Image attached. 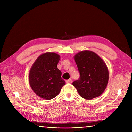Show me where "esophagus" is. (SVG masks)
Masks as SVG:
<instances>
[{
	"label": "esophagus",
	"mask_w": 132,
	"mask_h": 132,
	"mask_svg": "<svg viewBox=\"0 0 132 132\" xmlns=\"http://www.w3.org/2000/svg\"><path fill=\"white\" fill-rule=\"evenodd\" d=\"M66 82L67 83H72V80H71V79H69L68 80H67L66 81Z\"/></svg>",
	"instance_id": "34e87169"
}]
</instances>
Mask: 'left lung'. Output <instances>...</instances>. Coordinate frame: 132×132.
Returning a JSON list of instances; mask_svg holds the SVG:
<instances>
[{
  "mask_svg": "<svg viewBox=\"0 0 132 132\" xmlns=\"http://www.w3.org/2000/svg\"><path fill=\"white\" fill-rule=\"evenodd\" d=\"M79 79L72 82L81 97L90 100L102 95L107 86L109 73L105 63L96 53L84 50L74 56Z\"/></svg>",
  "mask_w": 132,
  "mask_h": 132,
  "instance_id": "left-lung-1",
  "label": "left lung"
}]
</instances>
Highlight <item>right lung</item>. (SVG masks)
Segmentation results:
<instances>
[{
    "mask_svg": "<svg viewBox=\"0 0 132 132\" xmlns=\"http://www.w3.org/2000/svg\"><path fill=\"white\" fill-rule=\"evenodd\" d=\"M60 56L55 53L47 52L37 58L30 69L29 82L35 94L44 99L56 97L65 85L57 68Z\"/></svg>",
    "mask_w": 132,
    "mask_h": 132,
    "instance_id": "obj_1",
    "label": "right lung"
}]
</instances>
